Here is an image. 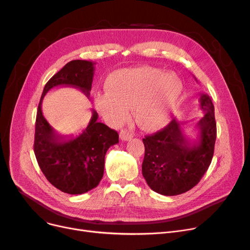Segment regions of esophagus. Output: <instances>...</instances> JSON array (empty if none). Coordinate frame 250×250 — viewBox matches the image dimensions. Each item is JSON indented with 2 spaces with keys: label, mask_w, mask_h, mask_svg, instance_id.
Masks as SVG:
<instances>
[{
  "label": "esophagus",
  "mask_w": 250,
  "mask_h": 250,
  "mask_svg": "<svg viewBox=\"0 0 250 250\" xmlns=\"http://www.w3.org/2000/svg\"><path fill=\"white\" fill-rule=\"evenodd\" d=\"M120 138L122 141H127L133 138V134H130L129 132H127L126 129H122L120 133Z\"/></svg>",
  "instance_id": "obj_1"
}]
</instances>
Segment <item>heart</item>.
Masks as SVG:
<instances>
[{"label": "heart", "mask_w": 250, "mask_h": 250, "mask_svg": "<svg viewBox=\"0 0 250 250\" xmlns=\"http://www.w3.org/2000/svg\"><path fill=\"white\" fill-rule=\"evenodd\" d=\"M183 84L175 74L153 67L117 72L108 81V91L96 94L97 108L113 125L122 124L134 106L139 125L145 129L163 126L177 108Z\"/></svg>", "instance_id": "1"}]
</instances>
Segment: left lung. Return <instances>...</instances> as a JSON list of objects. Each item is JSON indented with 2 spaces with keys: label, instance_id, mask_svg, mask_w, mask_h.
<instances>
[{
  "label": "left lung",
  "instance_id": "left-lung-1",
  "mask_svg": "<svg viewBox=\"0 0 250 250\" xmlns=\"http://www.w3.org/2000/svg\"><path fill=\"white\" fill-rule=\"evenodd\" d=\"M200 107L205 115L195 124L198 138L191 141L175 118L164 128L143 139L145 157L142 173L152 190L177 195L195 187L212 162L217 127L212 99L202 93Z\"/></svg>",
  "mask_w": 250,
  "mask_h": 250
}]
</instances>
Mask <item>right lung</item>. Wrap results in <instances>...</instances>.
Wrapping results in <instances>:
<instances>
[{"label": "right lung", "instance_id": "right-lung-1", "mask_svg": "<svg viewBox=\"0 0 250 250\" xmlns=\"http://www.w3.org/2000/svg\"><path fill=\"white\" fill-rule=\"evenodd\" d=\"M95 62L75 60L52 76L45 84L35 122L34 154L42 173L52 186L69 194H81L96 188L103 176L105 154L118 143V134L92 117L82 134L58 135L42 114V103L47 92L58 86L80 89L89 98Z\"/></svg>", "mask_w": 250, "mask_h": 250}]
</instances>
